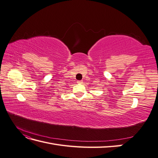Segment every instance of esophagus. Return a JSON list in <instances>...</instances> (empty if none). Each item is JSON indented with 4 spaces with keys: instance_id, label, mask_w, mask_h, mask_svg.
<instances>
[{
    "instance_id": "esophagus-1",
    "label": "esophagus",
    "mask_w": 158,
    "mask_h": 158,
    "mask_svg": "<svg viewBox=\"0 0 158 158\" xmlns=\"http://www.w3.org/2000/svg\"><path fill=\"white\" fill-rule=\"evenodd\" d=\"M77 82L78 83V84H82V80H78V81H77Z\"/></svg>"
}]
</instances>
